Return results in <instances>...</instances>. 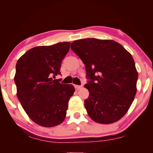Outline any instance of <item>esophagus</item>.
<instances>
[{"label":"esophagus","mask_w":153,"mask_h":153,"mask_svg":"<svg viewBox=\"0 0 153 153\" xmlns=\"http://www.w3.org/2000/svg\"><path fill=\"white\" fill-rule=\"evenodd\" d=\"M74 87H75V88H76L77 90H78L80 88H82V86H78V85H74Z\"/></svg>","instance_id":"34e87169"}]
</instances>
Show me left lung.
Masks as SVG:
<instances>
[{"instance_id":"1","label":"left lung","mask_w":153,"mask_h":153,"mask_svg":"<svg viewBox=\"0 0 153 153\" xmlns=\"http://www.w3.org/2000/svg\"><path fill=\"white\" fill-rule=\"evenodd\" d=\"M71 48L86 66L89 79L84 87L87 113L95 122L109 124L122 118L132 103L138 71L130 53L111 40L85 38L75 40Z\"/></svg>"}]
</instances>
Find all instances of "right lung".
Instances as JSON below:
<instances>
[{"mask_svg": "<svg viewBox=\"0 0 153 153\" xmlns=\"http://www.w3.org/2000/svg\"><path fill=\"white\" fill-rule=\"evenodd\" d=\"M70 42L36 46L18 59L14 80L17 96L25 113L38 125L58 126L66 117L68 102L75 88L53 79L61 74L62 60Z\"/></svg>", "mask_w": 153, "mask_h": 153, "instance_id": "right-lung-1", "label": "right lung"}]
</instances>
